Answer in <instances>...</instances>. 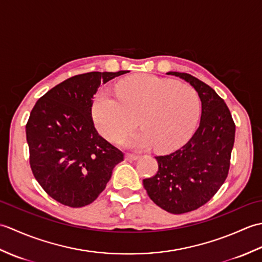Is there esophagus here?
<instances>
[{
	"instance_id": "esophagus-1",
	"label": "esophagus",
	"mask_w": 262,
	"mask_h": 262,
	"mask_svg": "<svg viewBox=\"0 0 262 262\" xmlns=\"http://www.w3.org/2000/svg\"><path fill=\"white\" fill-rule=\"evenodd\" d=\"M125 159L127 161H136V160L140 159V157H138V155H134V154H126Z\"/></svg>"
}]
</instances>
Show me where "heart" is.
Here are the masks:
<instances>
[{
  "label": "heart",
  "mask_w": 262,
  "mask_h": 262,
  "mask_svg": "<svg viewBox=\"0 0 262 262\" xmlns=\"http://www.w3.org/2000/svg\"><path fill=\"white\" fill-rule=\"evenodd\" d=\"M116 92L99 93L92 108L96 127L109 141L124 138L138 117L144 129L130 137L128 145L170 151L185 143L197 126L202 101L190 85L141 74L120 81Z\"/></svg>",
  "instance_id": "heart-1"
}]
</instances>
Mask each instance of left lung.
<instances>
[{"label": "left lung", "mask_w": 262, "mask_h": 262, "mask_svg": "<svg viewBox=\"0 0 262 262\" xmlns=\"http://www.w3.org/2000/svg\"><path fill=\"white\" fill-rule=\"evenodd\" d=\"M188 82L199 93V127L185 145L169 155L157 157V174L143 180L159 207L171 214L199 208L219 191L230 169L235 124L224 100L214 89L188 73L168 72Z\"/></svg>", "instance_id": "1"}]
</instances>
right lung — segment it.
I'll return each instance as SVG.
<instances>
[{"label": "right lung", "instance_id": "add662e5", "mask_svg": "<svg viewBox=\"0 0 262 262\" xmlns=\"http://www.w3.org/2000/svg\"><path fill=\"white\" fill-rule=\"evenodd\" d=\"M90 72L72 76L38 100L26 126L30 166L56 202L83 207L101 193L124 154L98 134L92 119L100 84L127 73Z\"/></svg>", "mask_w": 262, "mask_h": 262}]
</instances>
